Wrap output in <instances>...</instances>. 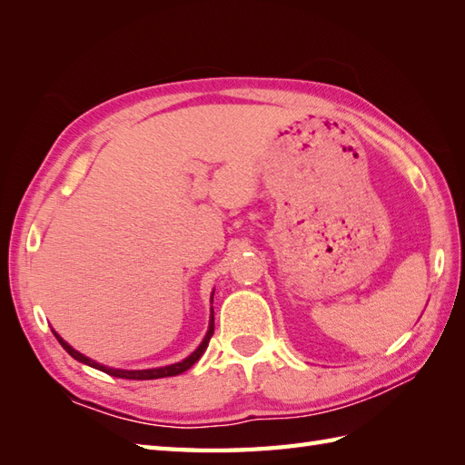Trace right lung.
I'll return each mask as SVG.
<instances>
[{
    "mask_svg": "<svg viewBox=\"0 0 465 465\" xmlns=\"http://www.w3.org/2000/svg\"><path fill=\"white\" fill-rule=\"evenodd\" d=\"M55 338L59 340V344L65 348V352L69 356H74L77 362H84L91 368H97L101 370V372H105L109 376H115V378H125V380H154V378H169V376H177V374H183L187 372V370L197 362V360L203 356V352L206 350V346H209L211 342V336L214 334V316H213V311H211V322H209V330H206V334L203 338V342L199 344V348L194 350V352L191 356H187L183 360V362H177V364H171V366H163V368H149V370H119V368H109V366H103L99 362H95V360H91L87 356H84L81 352H77L75 348H71L64 338H61L55 330H54Z\"/></svg>",
    "mask_w": 465,
    "mask_h": 465,
    "instance_id": "1",
    "label": "right lung"
}]
</instances>
